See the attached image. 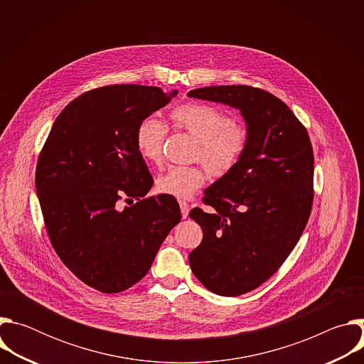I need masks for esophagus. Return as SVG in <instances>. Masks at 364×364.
Returning <instances> with one entry per match:
<instances>
[{
	"label": "esophagus",
	"instance_id": "34e87169",
	"mask_svg": "<svg viewBox=\"0 0 364 364\" xmlns=\"http://www.w3.org/2000/svg\"><path fill=\"white\" fill-rule=\"evenodd\" d=\"M180 210H181V216L183 219H187L188 218V212H190V207L186 201H180Z\"/></svg>",
	"mask_w": 364,
	"mask_h": 364
}]
</instances>
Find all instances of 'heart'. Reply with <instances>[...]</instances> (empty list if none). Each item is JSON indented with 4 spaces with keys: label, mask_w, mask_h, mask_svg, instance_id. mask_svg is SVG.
Wrapping results in <instances>:
<instances>
[{
    "label": "heart",
    "mask_w": 364,
    "mask_h": 364,
    "mask_svg": "<svg viewBox=\"0 0 364 364\" xmlns=\"http://www.w3.org/2000/svg\"><path fill=\"white\" fill-rule=\"evenodd\" d=\"M171 119L177 128L197 139L194 157L216 176H223L236 167L247 148V129L230 122L223 111L207 103H184L171 111ZM167 132V125L155 115L139 122L135 144L144 160L160 163ZM204 181L205 171L201 166H173L159 177L157 188L176 198H190Z\"/></svg>",
    "instance_id": "obj_1"
}]
</instances>
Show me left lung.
I'll list each match as a JSON object with an SVG mask.
<instances>
[{
    "label": "left lung",
    "instance_id": "1",
    "mask_svg": "<svg viewBox=\"0 0 364 364\" xmlns=\"http://www.w3.org/2000/svg\"><path fill=\"white\" fill-rule=\"evenodd\" d=\"M190 97L239 109L249 134L240 161L204 190L190 218L203 229L188 255L209 291L237 296L268 281L299 240L313 205L314 155L304 125L285 103L262 89L236 85L190 90Z\"/></svg>",
    "mask_w": 364,
    "mask_h": 364
}]
</instances>
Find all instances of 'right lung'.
Masks as SVG:
<instances>
[{"label":"right lung","mask_w":364,"mask_h":364,"mask_svg":"<svg viewBox=\"0 0 364 364\" xmlns=\"http://www.w3.org/2000/svg\"><path fill=\"white\" fill-rule=\"evenodd\" d=\"M177 93L141 85L89 90L60 112L40 152L36 191L50 242L62 262L100 292L141 281L181 220L168 194L117 207L122 196L139 199L151 190L136 128Z\"/></svg>","instance_id":"1"}]
</instances>
